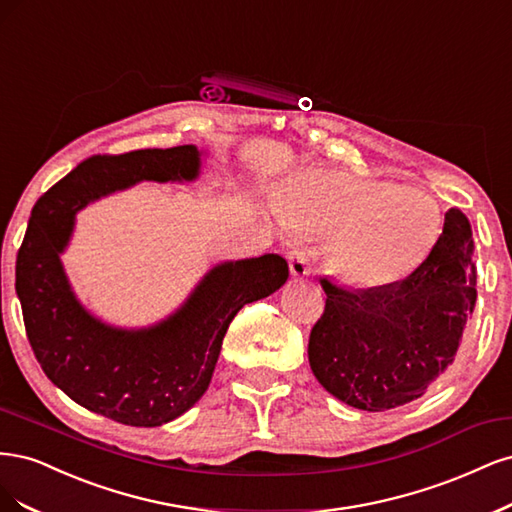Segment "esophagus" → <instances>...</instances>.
I'll use <instances>...</instances> for the list:
<instances>
[{"label": "esophagus", "instance_id": "34e87169", "mask_svg": "<svg viewBox=\"0 0 512 512\" xmlns=\"http://www.w3.org/2000/svg\"><path fill=\"white\" fill-rule=\"evenodd\" d=\"M289 268H291V274L293 276H310L312 272V263H310V257H308V251L306 249H295L289 253Z\"/></svg>", "mask_w": 512, "mask_h": 512}]
</instances>
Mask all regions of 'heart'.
I'll return each instance as SVG.
<instances>
[{
	"label": "heart",
	"instance_id": "obj_1",
	"mask_svg": "<svg viewBox=\"0 0 512 512\" xmlns=\"http://www.w3.org/2000/svg\"><path fill=\"white\" fill-rule=\"evenodd\" d=\"M285 208L304 232L332 234L329 263L359 287L402 280L432 253L442 232L440 208L423 191L332 170L298 178Z\"/></svg>",
	"mask_w": 512,
	"mask_h": 512
}]
</instances>
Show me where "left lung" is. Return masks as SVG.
<instances>
[{"instance_id": "left-lung-1", "label": "left lung", "mask_w": 512, "mask_h": 512, "mask_svg": "<svg viewBox=\"0 0 512 512\" xmlns=\"http://www.w3.org/2000/svg\"><path fill=\"white\" fill-rule=\"evenodd\" d=\"M472 227L451 208L421 266L385 287L353 291L321 278L325 310L308 340L317 381L359 410L421 398L444 374L474 312Z\"/></svg>"}]
</instances>
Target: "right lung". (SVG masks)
<instances>
[{"mask_svg": "<svg viewBox=\"0 0 512 512\" xmlns=\"http://www.w3.org/2000/svg\"><path fill=\"white\" fill-rule=\"evenodd\" d=\"M197 174L193 144L89 157L40 197L16 255V295L44 374L76 404L123 425L157 427L187 412L208 389L238 310L268 298L289 276L287 261L274 253L219 263L172 317L146 329L112 327L85 310L59 259L74 214L140 180Z\"/></svg>", "mask_w": 512, "mask_h": 512, "instance_id": "right-lung-1", "label": "right lung"}]
</instances>
